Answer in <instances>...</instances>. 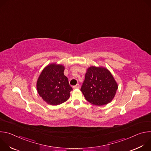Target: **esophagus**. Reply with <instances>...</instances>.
I'll return each mask as SVG.
<instances>
[{
	"label": "esophagus",
	"mask_w": 151,
	"mask_h": 151,
	"mask_svg": "<svg viewBox=\"0 0 151 151\" xmlns=\"http://www.w3.org/2000/svg\"><path fill=\"white\" fill-rule=\"evenodd\" d=\"M79 87H80V85H79V84H76V85H75V86H73V88L74 89H76V88H79Z\"/></svg>",
	"instance_id": "34e87169"
}]
</instances>
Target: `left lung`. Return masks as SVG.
<instances>
[{
    "mask_svg": "<svg viewBox=\"0 0 151 151\" xmlns=\"http://www.w3.org/2000/svg\"><path fill=\"white\" fill-rule=\"evenodd\" d=\"M117 89L118 85L108 70L91 66L87 69L81 91L88 102L102 106L112 100Z\"/></svg>",
    "mask_w": 151,
    "mask_h": 151,
    "instance_id": "obj_1",
    "label": "left lung"
}]
</instances>
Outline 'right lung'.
<instances>
[{
  "mask_svg": "<svg viewBox=\"0 0 151 151\" xmlns=\"http://www.w3.org/2000/svg\"><path fill=\"white\" fill-rule=\"evenodd\" d=\"M62 65L51 64L40 73L37 81V90L42 99L51 105L60 104L70 97L72 90L68 78L64 75Z\"/></svg>",
  "mask_w": 151,
  "mask_h": 151,
  "instance_id": "1",
  "label": "right lung"
}]
</instances>
